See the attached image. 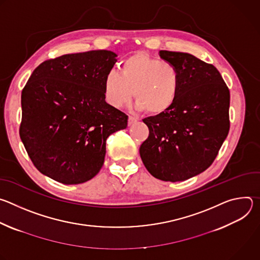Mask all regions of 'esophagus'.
Segmentation results:
<instances>
[{
	"instance_id": "esophagus-1",
	"label": "esophagus",
	"mask_w": 260,
	"mask_h": 260,
	"mask_svg": "<svg viewBox=\"0 0 260 260\" xmlns=\"http://www.w3.org/2000/svg\"><path fill=\"white\" fill-rule=\"evenodd\" d=\"M137 121H138L137 118H135V117H133V116H128V125H133V124H135Z\"/></svg>"
}]
</instances>
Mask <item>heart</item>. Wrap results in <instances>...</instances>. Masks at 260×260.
Returning <instances> with one entry per match:
<instances>
[{
	"label": "heart",
	"mask_w": 260,
	"mask_h": 260,
	"mask_svg": "<svg viewBox=\"0 0 260 260\" xmlns=\"http://www.w3.org/2000/svg\"><path fill=\"white\" fill-rule=\"evenodd\" d=\"M181 87L178 68L166 60L139 52L123 60L119 74L109 73L104 79V95L108 104L121 108L129 103L133 93L136 107L159 115L175 104Z\"/></svg>",
	"instance_id": "1"
}]
</instances>
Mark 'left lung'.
<instances>
[{"label":"left lung","instance_id":"left-lung-1","mask_svg":"<svg viewBox=\"0 0 260 260\" xmlns=\"http://www.w3.org/2000/svg\"><path fill=\"white\" fill-rule=\"evenodd\" d=\"M158 54L178 68L181 87L170 110L143 119L149 137L140 147V156L153 177L184 181L206 171L226 139L230 90L213 64L190 53Z\"/></svg>","mask_w":260,"mask_h":260}]
</instances>
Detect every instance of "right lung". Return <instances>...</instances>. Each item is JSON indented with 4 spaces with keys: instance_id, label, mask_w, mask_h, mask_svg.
Listing matches in <instances>:
<instances>
[{
    "instance_id": "obj_1",
    "label": "right lung",
    "mask_w": 260,
    "mask_h": 260,
    "mask_svg": "<svg viewBox=\"0 0 260 260\" xmlns=\"http://www.w3.org/2000/svg\"><path fill=\"white\" fill-rule=\"evenodd\" d=\"M110 50L61 55L37 67L21 92V142L43 175L80 184L102 169L106 140L128 116L109 105L104 79L116 61Z\"/></svg>"
}]
</instances>
